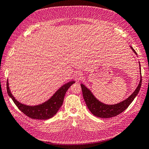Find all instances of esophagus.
Returning <instances> with one entry per match:
<instances>
[{"label":"esophagus","instance_id":"34e87169","mask_svg":"<svg viewBox=\"0 0 149 149\" xmlns=\"http://www.w3.org/2000/svg\"><path fill=\"white\" fill-rule=\"evenodd\" d=\"M74 78L76 81H79L81 80L83 78V76L81 73H77L74 74Z\"/></svg>","mask_w":149,"mask_h":149}]
</instances>
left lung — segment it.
I'll use <instances>...</instances> for the list:
<instances>
[{
  "label": "left lung",
  "instance_id": "obj_1",
  "mask_svg": "<svg viewBox=\"0 0 149 149\" xmlns=\"http://www.w3.org/2000/svg\"><path fill=\"white\" fill-rule=\"evenodd\" d=\"M131 48L133 52L137 55V53L134 50V49L132 47H131ZM140 67H141V65H140ZM140 70H141V68H140ZM141 84L142 76H141V81H140L137 88L131 95L127 100L113 105H107L99 101L94 96L92 93L89 91V89L86 87L84 84H81V87L82 89L83 96L85 102L86 104V106H88L89 110L91 111V113L94 116L98 117V118H110L120 114L127 109L130 104V103L134 101L135 97L137 95L139 90L141 89Z\"/></svg>",
  "mask_w": 149,
  "mask_h": 149
}]
</instances>
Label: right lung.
I'll return each instance as SVG.
<instances>
[{"label": "right lung", "instance_id": "right-lung-1", "mask_svg": "<svg viewBox=\"0 0 149 149\" xmlns=\"http://www.w3.org/2000/svg\"><path fill=\"white\" fill-rule=\"evenodd\" d=\"M74 83V81H72L64 84L48 101L43 103L42 104L35 106H26L17 101L10 91L8 81L7 82V91L8 96L11 97L15 104L25 115L31 119L45 120L51 118L56 114L63 104L67 90Z\"/></svg>", "mask_w": 149, "mask_h": 149}]
</instances>
